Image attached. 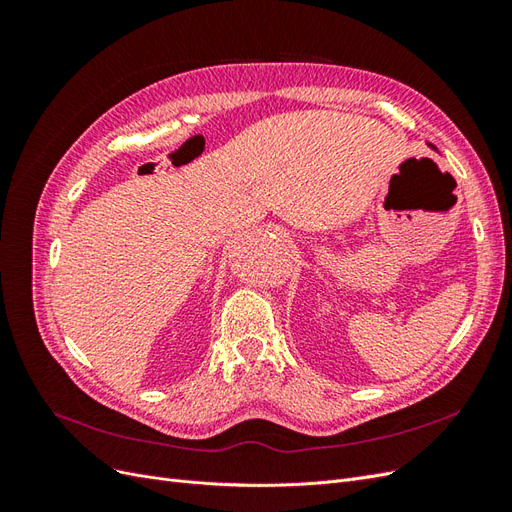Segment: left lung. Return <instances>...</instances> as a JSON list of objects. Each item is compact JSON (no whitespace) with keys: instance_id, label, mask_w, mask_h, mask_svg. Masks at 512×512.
Wrapping results in <instances>:
<instances>
[{"instance_id":"obj_1","label":"left lung","mask_w":512,"mask_h":512,"mask_svg":"<svg viewBox=\"0 0 512 512\" xmlns=\"http://www.w3.org/2000/svg\"><path fill=\"white\" fill-rule=\"evenodd\" d=\"M433 149H436V147H433Z\"/></svg>"}]
</instances>
